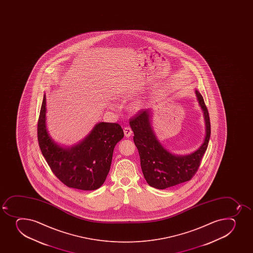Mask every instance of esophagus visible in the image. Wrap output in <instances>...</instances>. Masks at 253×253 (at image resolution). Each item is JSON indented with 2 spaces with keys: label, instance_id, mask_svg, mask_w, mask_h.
<instances>
[{
  "label": "esophagus",
  "instance_id": "34e87169",
  "mask_svg": "<svg viewBox=\"0 0 253 253\" xmlns=\"http://www.w3.org/2000/svg\"><path fill=\"white\" fill-rule=\"evenodd\" d=\"M124 133H125V135L126 138H128V137H130L131 134H132V129H131L130 127H128V126H126L124 128Z\"/></svg>",
  "mask_w": 253,
  "mask_h": 253
}]
</instances>
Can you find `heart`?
<instances>
[{"label":"heart","instance_id":"obj_1","mask_svg":"<svg viewBox=\"0 0 253 253\" xmlns=\"http://www.w3.org/2000/svg\"><path fill=\"white\" fill-rule=\"evenodd\" d=\"M140 108V104L138 102H136L135 104H133V110H138V109Z\"/></svg>","mask_w":253,"mask_h":253}]
</instances>
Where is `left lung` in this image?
I'll use <instances>...</instances> for the list:
<instances>
[{
	"mask_svg": "<svg viewBox=\"0 0 253 253\" xmlns=\"http://www.w3.org/2000/svg\"><path fill=\"white\" fill-rule=\"evenodd\" d=\"M198 101L205 115L206 135L202 145L190 155L175 156L159 143L151 126L150 110H141L129 120L133 142L138 148L141 168L146 181L159 190L174 186L191 180L200 167L210 141V115L205 100L195 90Z\"/></svg>",
	"mask_w": 253,
	"mask_h": 253,
	"instance_id": "left-lung-1",
	"label": "left lung"
}]
</instances>
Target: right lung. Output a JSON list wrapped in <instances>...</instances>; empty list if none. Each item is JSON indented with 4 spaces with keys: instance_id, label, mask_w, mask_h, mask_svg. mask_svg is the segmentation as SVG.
Here are the masks:
<instances>
[{
    "instance_id": "obj_1",
    "label": "right lung",
    "mask_w": 253,
    "mask_h": 253,
    "mask_svg": "<svg viewBox=\"0 0 253 253\" xmlns=\"http://www.w3.org/2000/svg\"><path fill=\"white\" fill-rule=\"evenodd\" d=\"M46 96L38 120L40 150L53 174L68 187L94 190L105 182L115 144L124 137L117 123H99L86 138L71 148L56 144L46 128Z\"/></svg>"
}]
</instances>
